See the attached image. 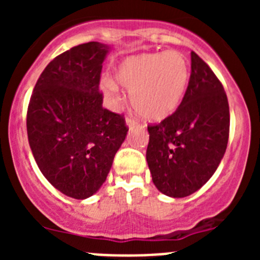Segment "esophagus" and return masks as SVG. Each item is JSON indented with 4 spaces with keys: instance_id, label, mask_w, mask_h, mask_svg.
Masks as SVG:
<instances>
[{
    "instance_id": "esophagus-1",
    "label": "esophagus",
    "mask_w": 260,
    "mask_h": 260,
    "mask_svg": "<svg viewBox=\"0 0 260 260\" xmlns=\"http://www.w3.org/2000/svg\"><path fill=\"white\" fill-rule=\"evenodd\" d=\"M125 123H127V125L129 128H132V127H135V125H137L138 124V122L136 119H133L132 117H127V119H125Z\"/></svg>"
}]
</instances>
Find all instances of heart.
Here are the masks:
<instances>
[{
	"label": "heart",
	"instance_id": "heart-1",
	"mask_svg": "<svg viewBox=\"0 0 260 260\" xmlns=\"http://www.w3.org/2000/svg\"><path fill=\"white\" fill-rule=\"evenodd\" d=\"M115 79L131 90L133 109L147 120L159 122L179 108L190 80V64L179 51L151 52L129 56L115 69ZM109 96L119 91L111 78L102 80Z\"/></svg>",
	"mask_w": 260,
	"mask_h": 260
}]
</instances>
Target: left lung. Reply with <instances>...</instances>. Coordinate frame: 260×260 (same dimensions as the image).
I'll list each match as a JSON object with an SVG mask.
<instances>
[{
    "mask_svg": "<svg viewBox=\"0 0 260 260\" xmlns=\"http://www.w3.org/2000/svg\"><path fill=\"white\" fill-rule=\"evenodd\" d=\"M147 128V164L162 193L185 198L216 171L229 140V103L222 84L196 52L191 51L190 80L179 108Z\"/></svg>",
    "mask_w": 260,
    "mask_h": 260,
    "instance_id": "left-lung-1",
    "label": "left lung"
}]
</instances>
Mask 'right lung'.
<instances>
[{
    "instance_id": "1",
    "label": "right lung",
    "mask_w": 260,
    "mask_h": 260,
    "mask_svg": "<svg viewBox=\"0 0 260 260\" xmlns=\"http://www.w3.org/2000/svg\"><path fill=\"white\" fill-rule=\"evenodd\" d=\"M109 46L90 41L49 62L31 94L27 137L46 180L69 198L101 188L127 136L122 114L103 108L99 81Z\"/></svg>"
}]
</instances>
